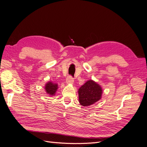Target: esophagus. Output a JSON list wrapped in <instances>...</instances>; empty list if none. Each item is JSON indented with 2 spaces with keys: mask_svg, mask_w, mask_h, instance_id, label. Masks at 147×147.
<instances>
[{
  "mask_svg": "<svg viewBox=\"0 0 147 147\" xmlns=\"http://www.w3.org/2000/svg\"><path fill=\"white\" fill-rule=\"evenodd\" d=\"M66 83L69 84H73L74 83V79L71 76H68L66 80Z\"/></svg>",
  "mask_w": 147,
  "mask_h": 147,
  "instance_id": "esophagus-1",
  "label": "esophagus"
}]
</instances>
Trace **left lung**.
Instances as JSON below:
<instances>
[{
  "label": "left lung",
  "instance_id": "obj_1",
  "mask_svg": "<svg viewBox=\"0 0 147 147\" xmlns=\"http://www.w3.org/2000/svg\"><path fill=\"white\" fill-rule=\"evenodd\" d=\"M103 90L94 81H87L78 90L79 102L83 107H89L101 99Z\"/></svg>",
  "mask_w": 147,
  "mask_h": 147
}]
</instances>
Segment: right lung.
Here are the masks:
<instances>
[{
  "mask_svg": "<svg viewBox=\"0 0 147 147\" xmlns=\"http://www.w3.org/2000/svg\"><path fill=\"white\" fill-rule=\"evenodd\" d=\"M44 89L46 94H49V96H54L56 91L58 89V84L57 83H54L52 81H49L46 83Z\"/></svg>",
  "mask_w": 147,
  "mask_h": 147,
  "instance_id": "obj_1",
  "label": "right lung"
}]
</instances>
